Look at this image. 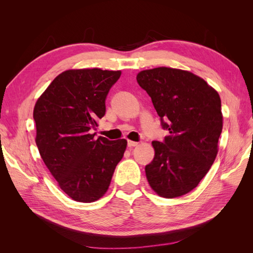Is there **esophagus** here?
Listing matches in <instances>:
<instances>
[{"mask_svg":"<svg viewBox=\"0 0 253 253\" xmlns=\"http://www.w3.org/2000/svg\"><path fill=\"white\" fill-rule=\"evenodd\" d=\"M139 143L136 142V141H132V140H127V147L129 148H134V147H137Z\"/></svg>","mask_w":253,"mask_h":253,"instance_id":"obj_1","label":"esophagus"}]
</instances>
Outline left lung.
Wrapping results in <instances>:
<instances>
[{
	"instance_id": "1",
	"label": "left lung",
	"mask_w": 253,
	"mask_h": 253,
	"mask_svg": "<svg viewBox=\"0 0 253 253\" xmlns=\"http://www.w3.org/2000/svg\"><path fill=\"white\" fill-rule=\"evenodd\" d=\"M136 79L171 134L163 142H152L154 159L145 166L149 185L162 197L185 195L197 187L217 155L223 129L219 95L203 78L178 68L141 71Z\"/></svg>"
}]
</instances>
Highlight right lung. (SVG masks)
<instances>
[{"instance_id":"1","label":"right lung","mask_w":253,"mask_h":253,"mask_svg":"<svg viewBox=\"0 0 253 253\" xmlns=\"http://www.w3.org/2000/svg\"><path fill=\"white\" fill-rule=\"evenodd\" d=\"M121 71L68 70L58 75L34 109L36 143L58 186L72 200L93 203L108 191L127 141L95 138L105 98Z\"/></svg>"}]
</instances>
